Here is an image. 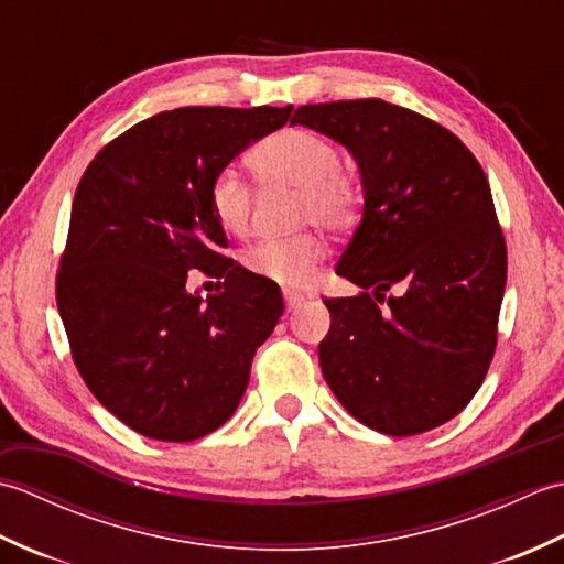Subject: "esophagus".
I'll return each instance as SVG.
<instances>
[{"instance_id":"34e87169","label":"esophagus","mask_w":564,"mask_h":564,"mask_svg":"<svg viewBox=\"0 0 564 564\" xmlns=\"http://www.w3.org/2000/svg\"><path fill=\"white\" fill-rule=\"evenodd\" d=\"M283 301H285V307H289V310H291V313H293V310H297V307H301V305L305 303V297H303L301 293L285 291V293H283Z\"/></svg>"}]
</instances>
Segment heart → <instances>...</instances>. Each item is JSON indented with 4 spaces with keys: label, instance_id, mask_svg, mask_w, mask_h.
<instances>
[{
    "label": "heart",
    "instance_id": "heart-1",
    "mask_svg": "<svg viewBox=\"0 0 564 564\" xmlns=\"http://www.w3.org/2000/svg\"><path fill=\"white\" fill-rule=\"evenodd\" d=\"M261 182L301 191L297 215L301 223H315L325 230H346L361 206V184L341 166L334 142L307 128H285L269 135L249 154ZM208 206L225 232L242 235L251 218V188L235 166L210 176ZM325 257V245L315 235L291 239H261L245 254V267L281 285H301L317 261Z\"/></svg>",
    "mask_w": 564,
    "mask_h": 564
}]
</instances>
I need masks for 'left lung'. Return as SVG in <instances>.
I'll return each instance as SVG.
<instances>
[{
  "instance_id": "obj_1",
  "label": "left lung",
  "mask_w": 564,
  "mask_h": 564,
  "mask_svg": "<svg viewBox=\"0 0 564 564\" xmlns=\"http://www.w3.org/2000/svg\"><path fill=\"white\" fill-rule=\"evenodd\" d=\"M291 123L354 154L364 218L325 297L327 386L358 422L414 436L460 414L497 349L507 242L475 154L431 118L382 99L307 104Z\"/></svg>"
}]
</instances>
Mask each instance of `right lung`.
Returning <instances> with one entry per match:
<instances>
[{"label": "right lung", "mask_w": 564, "mask_h": 564, "mask_svg": "<svg viewBox=\"0 0 564 564\" xmlns=\"http://www.w3.org/2000/svg\"><path fill=\"white\" fill-rule=\"evenodd\" d=\"M291 111H162L101 148L79 178L57 310L94 398L142 436L184 443L223 426L283 315L279 285L223 254L208 184ZM194 268L225 278L224 291L188 294Z\"/></svg>", "instance_id": "1"}]
</instances>
